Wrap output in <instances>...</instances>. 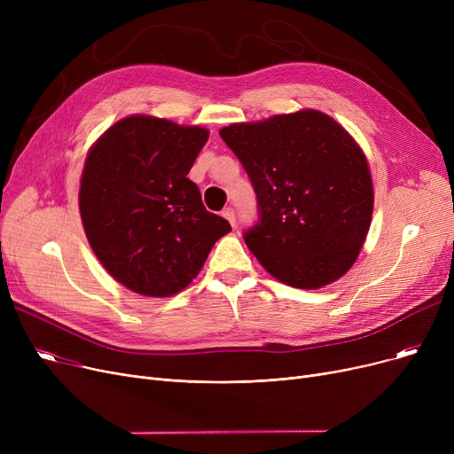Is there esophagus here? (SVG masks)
<instances>
[{"label": "esophagus", "mask_w": 454, "mask_h": 454, "mask_svg": "<svg viewBox=\"0 0 454 454\" xmlns=\"http://www.w3.org/2000/svg\"><path fill=\"white\" fill-rule=\"evenodd\" d=\"M223 217H224L231 226H235V211H233L231 207H226V209L223 211Z\"/></svg>", "instance_id": "1"}]
</instances>
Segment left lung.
I'll list each match as a JSON object with an SVG mask.
<instances>
[{
	"instance_id": "1",
	"label": "left lung",
	"mask_w": 454,
	"mask_h": 454,
	"mask_svg": "<svg viewBox=\"0 0 454 454\" xmlns=\"http://www.w3.org/2000/svg\"><path fill=\"white\" fill-rule=\"evenodd\" d=\"M221 137L257 195L250 252L285 285L315 291L342 278L359 257L373 213V182L359 143L331 115L303 108Z\"/></svg>"
}]
</instances>
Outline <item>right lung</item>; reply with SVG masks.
<instances>
[{"mask_svg": "<svg viewBox=\"0 0 454 454\" xmlns=\"http://www.w3.org/2000/svg\"><path fill=\"white\" fill-rule=\"evenodd\" d=\"M209 130L145 114L119 119L88 151L79 209L106 272L136 294H178L231 226L187 178Z\"/></svg>", "mask_w": 454, "mask_h": 454, "instance_id": "right-lung-1", "label": "right lung"}]
</instances>
